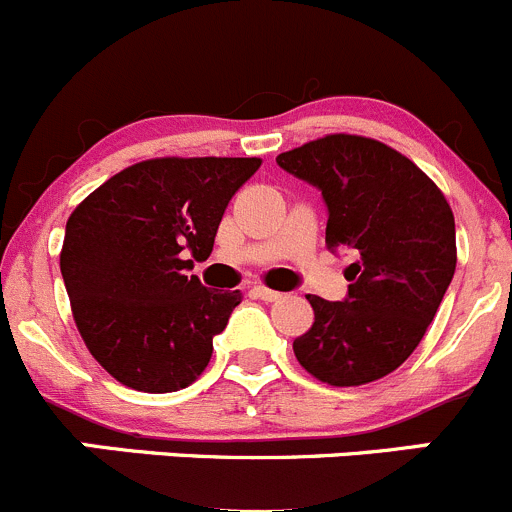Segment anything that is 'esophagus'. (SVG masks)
Here are the masks:
<instances>
[{
  "mask_svg": "<svg viewBox=\"0 0 512 512\" xmlns=\"http://www.w3.org/2000/svg\"><path fill=\"white\" fill-rule=\"evenodd\" d=\"M252 292H255V295L260 297V300H265V302H277V300H280V297H282V292L270 290V287H265V285L252 287Z\"/></svg>",
  "mask_w": 512,
  "mask_h": 512,
  "instance_id": "esophagus-1",
  "label": "esophagus"
}]
</instances>
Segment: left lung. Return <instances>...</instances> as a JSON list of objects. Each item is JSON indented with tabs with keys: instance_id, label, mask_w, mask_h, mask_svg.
I'll return each mask as SVG.
<instances>
[{
	"instance_id": "1",
	"label": "left lung",
	"mask_w": 512,
	"mask_h": 512,
	"mask_svg": "<svg viewBox=\"0 0 512 512\" xmlns=\"http://www.w3.org/2000/svg\"><path fill=\"white\" fill-rule=\"evenodd\" d=\"M277 165L322 192L327 250H352L342 302L307 295L315 322L297 362L350 388L398 370L423 340L455 275V217L418 165L370 137L327 135Z\"/></svg>"
}]
</instances>
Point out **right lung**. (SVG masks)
<instances>
[{"instance_id":"1","label":"right lung","mask_w":512,"mask_h":512,"mask_svg":"<svg viewBox=\"0 0 512 512\" xmlns=\"http://www.w3.org/2000/svg\"><path fill=\"white\" fill-rule=\"evenodd\" d=\"M257 157H160L109 177L69 215L62 267L72 315L94 360L142 393L187 388L212 357L240 290L185 275L207 260L232 195Z\"/></svg>"}]
</instances>
